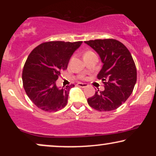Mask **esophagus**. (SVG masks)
I'll list each match as a JSON object with an SVG mask.
<instances>
[{"label":"esophagus","instance_id":"34e87169","mask_svg":"<svg viewBox=\"0 0 156 156\" xmlns=\"http://www.w3.org/2000/svg\"><path fill=\"white\" fill-rule=\"evenodd\" d=\"M77 86H78L79 87H82V88H84V87H87V83H77Z\"/></svg>","mask_w":156,"mask_h":156}]
</instances>
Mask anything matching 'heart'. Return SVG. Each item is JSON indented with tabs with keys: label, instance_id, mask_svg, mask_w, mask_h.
<instances>
[{
	"label": "heart",
	"instance_id": "obj_1",
	"mask_svg": "<svg viewBox=\"0 0 156 156\" xmlns=\"http://www.w3.org/2000/svg\"><path fill=\"white\" fill-rule=\"evenodd\" d=\"M92 53V52H91V51H87V53H85V54H88V53ZM85 54H84V55H85Z\"/></svg>",
	"mask_w": 156,
	"mask_h": 156
}]
</instances>
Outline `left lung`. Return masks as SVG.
I'll return each instance as SVG.
<instances>
[{
    "label": "left lung",
    "instance_id": "obj_1",
    "mask_svg": "<svg viewBox=\"0 0 156 156\" xmlns=\"http://www.w3.org/2000/svg\"><path fill=\"white\" fill-rule=\"evenodd\" d=\"M85 43L101 58L103 67L98 78L105 85V90L96 92L87 102L100 112L117 109L132 94L136 82V68L132 55L128 48L116 39H95Z\"/></svg>",
    "mask_w": 156,
    "mask_h": 156
}]
</instances>
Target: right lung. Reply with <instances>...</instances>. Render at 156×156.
Segmentation results:
<instances>
[{
	"mask_svg": "<svg viewBox=\"0 0 156 156\" xmlns=\"http://www.w3.org/2000/svg\"><path fill=\"white\" fill-rule=\"evenodd\" d=\"M82 42H44L35 48L27 58L22 78L27 95L39 108L44 112H57L64 108L74 84L56 86L61 72L67 68L73 53Z\"/></svg>",
	"mask_w": 156,
	"mask_h": 156,
	"instance_id": "add662e5",
	"label": "right lung"
}]
</instances>
